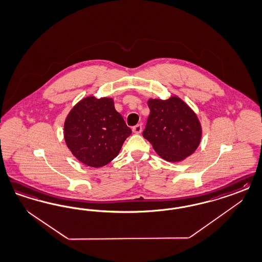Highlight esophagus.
I'll use <instances>...</instances> for the list:
<instances>
[{
  "instance_id": "esophagus-1",
  "label": "esophagus",
  "mask_w": 262,
  "mask_h": 262,
  "mask_svg": "<svg viewBox=\"0 0 262 262\" xmlns=\"http://www.w3.org/2000/svg\"><path fill=\"white\" fill-rule=\"evenodd\" d=\"M143 131V125L142 124H137L136 126L133 127V132L136 134H140Z\"/></svg>"
}]
</instances>
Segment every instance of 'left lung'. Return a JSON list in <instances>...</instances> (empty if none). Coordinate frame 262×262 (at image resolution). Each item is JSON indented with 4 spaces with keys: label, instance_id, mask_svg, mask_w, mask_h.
<instances>
[{
    "label": "left lung",
    "instance_id": "1",
    "mask_svg": "<svg viewBox=\"0 0 262 262\" xmlns=\"http://www.w3.org/2000/svg\"><path fill=\"white\" fill-rule=\"evenodd\" d=\"M147 105L150 115L143 136L157 154L169 162L193 154L202 139V125L194 111L178 96L149 99Z\"/></svg>",
    "mask_w": 262,
    "mask_h": 262
}]
</instances>
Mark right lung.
I'll return each instance as SVG.
<instances>
[{
	"mask_svg": "<svg viewBox=\"0 0 262 262\" xmlns=\"http://www.w3.org/2000/svg\"><path fill=\"white\" fill-rule=\"evenodd\" d=\"M131 133L110 97H85L72 108L64 121L68 148L78 160L92 168L114 160Z\"/></svg>",
	"mask_w": 262,
	"mask_h": 262,
	"instance_id": "obj_1",
	"label": "right lung"
}]
</instances>
